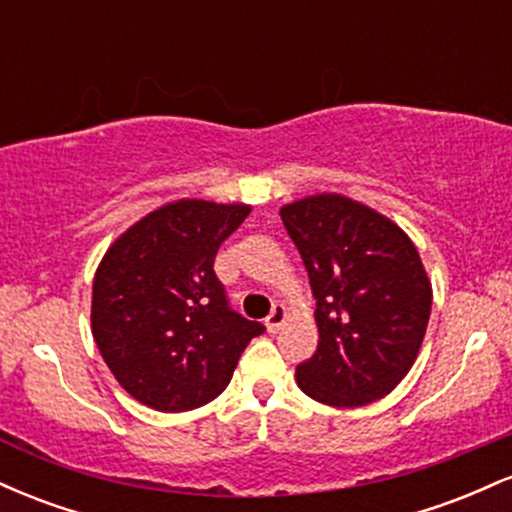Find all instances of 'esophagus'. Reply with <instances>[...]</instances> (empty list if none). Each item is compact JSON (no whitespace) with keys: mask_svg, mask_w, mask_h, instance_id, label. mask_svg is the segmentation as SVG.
Wrapping results in <instances>:
<instances>
[{"mask_svg":"<svg viewBox=\"0 0 512 512\" xmlns=\"http://www.w3.org/2000/svg\"><path fill=\"white\" fill-rule=\"evenodd\" d=\"M286 317H289V313H286L284 305L276 303L274 308H272V313H269L267 320H264V325H267V330L274 334V332L281 330V325H284V322H286Z\"/></svg>","mask_w":512,"mask_h":512,"instance_id":"34e87169","label":"esophagus"}]
</instances>
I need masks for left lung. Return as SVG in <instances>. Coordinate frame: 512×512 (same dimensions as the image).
Listing matches in <instances>:
<instances>
[{"mask_svg":"<svg viewBox=\"0 0 512 512\" xmlns=\"http://www.w3.org/2000/svg\"><path fill=\"white\" fill-rule=\"evenodd\" d=\"M317 301L320 342L296 366L298 387L332 407L385 397L414 366L431 284L414 243L378 211L339 195L281 209Z\"/></svg>","mask_w":512,"mask_h":512,"instance_id":"obj_1","label":"left lung"}]
</instances>
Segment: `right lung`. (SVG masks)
<instances>
[{"mask_svg": "<svg viewBox=\"0 0 512 512\" xmlns=\"http://www.w3.org/2000/svg\"><path fill=\"white\" fill-rule=\"evenodd\" d=\"M245 204L180 199L134 223L93 279L91 325L103 361L146 407L187 411L219 397L262 322L231 308L214 272Z\"/></svg>", "mask_w": 512, "mask_h": 512, "instance_id": "obj_1", "label": "right lung"}]
</instances>
